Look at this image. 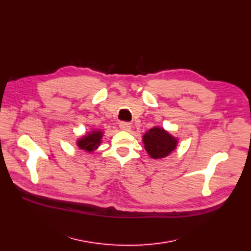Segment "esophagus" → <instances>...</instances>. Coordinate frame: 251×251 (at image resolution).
<instances>
[{
    "label": "esophagus",
    "mask_w": 251,
    "mask_h": 251,
    "mask_svg": "<svg viewBox=\"0 0 251 251\" xmlns=\"http://www.w3.org/2000/svg\"><path fill=\"white\" fill-rule=\"evenodd\" d=\"M119 127L121 128V130L130 131L131 128H132V125H131V123H128V122H120Z\"/></svg>",
    "instance_id": "1"
}]
</instances>
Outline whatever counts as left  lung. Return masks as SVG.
<instances>
[{"label": "left lung", "mask_w": 251, "mask_h": 251, "mask_svg": "<svg viewBox=\"0 0 251 251\" xmlns=\"http://www.w3.org/2000/svg\"><path fill=\"white\" fill-rule=\"evenodd\" d=\"M148 155L155 160L168 157L176 150L178 139L162 127L154 126L142 137Z\"/></svg>", "instance_id": "obj_1"}]
</instances>
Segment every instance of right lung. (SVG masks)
Masks as SVG:
<instances>
[{"label":"right lung","instance_id":"obj_1","mask_svg":"<svg viewBox=\"0 0 251 251\" xmlns=\"http://www.w3.org/2000/svg\"><path fill=\"white\" fill-rule=\"evenodd\" d=\"M103 134L104 132L100 129L91 130L76 140V145L87 153H93L100 146Z\"/></svg>","mask_w":251,"mask_h":251}]
</instances>
